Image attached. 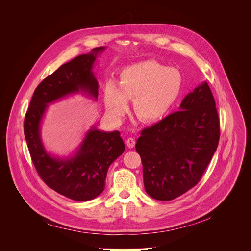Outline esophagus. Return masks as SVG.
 <instances>
[{
	"mask_svg": "<svg viewBox=\"0 0 251 251\" xmlns=\"http://www.w3.org/2000/svg\"><path fill=\"white\" fill-rule=\"evenodd\" d=\"M126 144H127V147H128V148H134V147H135V144H136V141H135L134 138L130 137V138L127 139Z\"/></svg>",
	"mask_w": 251,
	"mask_h": 251,
	"instance_id": "esophagus-1",
	"label": "esophagus"
}]
</instances>
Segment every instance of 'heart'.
Returning <instances> with one entry per match:
<instances>
[{
  "mask_svg": "<svg viewBox=\"0 0 251 251\" xmlns=\"http://www.w3.org/2000/svg\"><path fill=\"white\" fill-rule=\"evenodd\" d=\"M183 88V76L174 67L156 60H144L121 70L116 82H106L102 95L112 119H120L132 99L135 116L144 123L162 119L172 108Z\"/></svg>",
  "mask_w": 251,
  "mask_h": 251,
  "instance_id": "1",
  "label": "heart"
}]
</instances>
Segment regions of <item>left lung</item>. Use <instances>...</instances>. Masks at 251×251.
<instances>
[{"label": "left lung", "mask_w": 251, "mask_h": 251, "mask_svg": "<svg viewBox=\"0 0 251 251\" xmlns=\"http://www.w3.org/2000/svg\"><path fill=\"white\" fill-rule=\"evenodd\" d=\"M220 140V119L206 81L187 94L176 111L142 130L136 151L146 193L158 201L182 196L201 180Z\"/></svg>", "instance_id": "obj_1"}]
</instances>
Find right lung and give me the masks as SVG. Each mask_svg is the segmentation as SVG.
Instances as JSON below:
<instances>
[{"label":"right lung","instance_id":"1","mask_svg":"<svg viewBox=\"0 0 251 251\" xmlns=\"http://www.w3.org/2000/svg\"><path fill=\"white\" fill-rule=\"evenodd\" d=\"M104 50L99 47L80 54L45 78L33 92L24 122L31 161L42 180L58 194L78 201H90L103 192L108 168L125 150L120 133L100 131L93 126L75 155L61 159L47 152L41 123L48 105L65 96L81 92L97 99L98 82L92 68Z\"/></svg>","mask_w":251,"mask_h":251}]
</instances>
